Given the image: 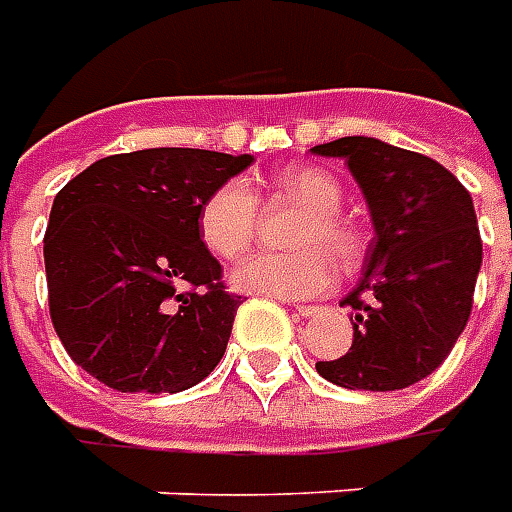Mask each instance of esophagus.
<instances>
[{
  "mask_svg": "<svg viewBox=\"0 0 512 512\" xmlns=\"http://www.w3.org/2000/svg\"><path fill=\"white\" fill-rule=\"evenodd\" d=\"M318 310H321V305H296V313H299V316H316Z\"/></svg>",
  "mask_w": 512,
  "mask_h": 512,
  "instance_id": "34e87169",
  "label": "esophagus"
}]
</instances>
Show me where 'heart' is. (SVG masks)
Returning <instances> with one entry per match:
<instances>
[{
    "mask_svg": "<svg viewBox=\"0 0 512 512\" xmlns=\"http://www.w3.org/2000/svg\"><path fill=\"white\" fill-rule=\"evenodd\" d=\"M271 191L291 196L307 207V216L293 232V252H260L230 274L235 291L274 296V299H310L335 285L338 266L357 263L363 252L360 235L341 216L343 191L338 180L321 169H288L274 177ZM199 238L221 260H235L252 246L257 230V194L246 180H227L213 188L199 205ZM330 248V256L326 249Z\"/></svg>",
    "mask_w": 512,
    "mask_h": 512,
    "instance_id": "heart-1",
    "label": "heart"
}]
</instances>
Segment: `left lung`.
Masks as SVG:
<instances>
[{
	"label": "left lung",
	"instance_id": "8db88e82",
	"mask_svg": "<svg viewBox=\"0 0 512 512\" xmlns=\"http://www.w3.org/2000/svg\"><path fill=\"white\" fill-rule=\"evenodd\" d=\"M341 157L366 196L374 241L363 277L341 299L352 346L318 360L349 391H399L441 366L466 330L482 241L471 194L432 157L366 135L313 146Z\"/></svg>",
	"mask_w": 512,
	"mask_h": 512
}]
</instances>
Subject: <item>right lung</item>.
I'll use <instances>...</instances> for the list:
<instances>
[{"label":"right lung","instance_id":"obj_1","mask_svg":"<svg viewBox=\"0 0 512 512\" xmlns=\"http://www.w3.org/2000/svg\"><path fill=\"white\" fill-rule=\"evenodd\" d=\"M252 163L160 146L102 157L63 185L44 263L52 324L77 366L121 393L185 391L219 366L241 296L224 291L196 216Z\"/></svg>","mask_w":512,"mask_h":512}]
</instances>
